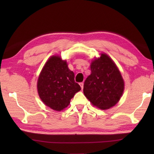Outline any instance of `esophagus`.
<instances>
[{"mask_svg": "<svg viewBox=\"0 0 154 154\" xmlns=\"http://www.w3.org/2000/svg\"><path fill=\"white\" fill-rule=\"evenodd\" d=\"M79 85H80L81 88H82V89L83 90V82H81V83H79Z\"/></svg>", "mask_w": 154, "mask_h": 154, "instance_id": "esophagus-1", "label": "esophagus"}]
</instances>
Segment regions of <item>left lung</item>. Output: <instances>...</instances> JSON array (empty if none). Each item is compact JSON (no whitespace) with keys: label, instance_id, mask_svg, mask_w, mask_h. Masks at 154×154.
Listing matches in <instances>:
<instances>
[{"label":"left lung","instance_id":"left-lung-1","mask_svg":"<svg viewBox=\"0 0 154 154\" xmlns=\"http://www.w3.org/2000/svg\"><path fill=\"white\" fill-rule=\"evenodd\" d=\"M91 74L83 85V93L94 106L108 109L116 105L124 90V82L116 64L105 54L91 63Z\"/></svg>","mask_w":154,"mask_h":154}]
</instances>
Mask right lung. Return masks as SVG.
Returning <instances> with one entry per match:
<instances>
[{"label": "right lung", "mask_w": 154, "mask_h": 154, "mask_svg": "<svg viewBox=\"0 0 154 154\" xmlns=\"http://www.w3.org/2000/svg\"><path fill=\"white\" fill-rule=\"evenodd\" d=\"M37 90L43 103L59 111L67 107L81 87L75 82L74 72L69 69L66 61L62 60L60 56H53L41 72Z\"/></svg>", "instance_id": "obj_1"}]
</instances>
